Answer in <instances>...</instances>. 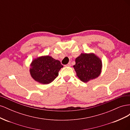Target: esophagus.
<instances>
[{
    "label": "esophagus",
    "instance_id": "esophagus-1",
    "mask_svg": "<svg viewBox=\"0 0 130 130\" xmlns=\"http://www.w3.org/2000/svg\"><path fill=\"white\" fill-rule=\"evenodd\" d=\"M66 67H70L71 66V63H68L67 65L65 66Z\"/></svg>",
    "mask_w": 130,
    "mask_h": 130
}]
</instances>
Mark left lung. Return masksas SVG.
Returning a JSON list of instances; mask_svg holds the SVG:
<instances>
[{
    "label": "left lung",
    "instance_id": "1",
    "mask_svg": "<svg viewBox=\"0 0 130 130\" xmlns=\"http://www.w3.org/2000/svg\"><path fill=\"white\" fill-rule=\"evenodd\" d=\"M73 67L78 78L87 83L100 75L103 63L100 58L93 53H81L76 58Z\"/></svg>",
    "mask_w": 130,
    "mask_h": 130
}]
</instances>
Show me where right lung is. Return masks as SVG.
Wrapping results in <instances>:
<instances>
[{
	"label": "right lung",
	"mask_w": 130,
	"mask_h": 130,
	"mask_svg": "<svg viewBox=\"0 0 130 130\" xmlns=\"http://www.w3.org/2000/svg\"><path fill=\"white\" fill-rule=\"evenodd\" d=\"M63 67L60 61L50 56L44 55L33 59L29 71L35 81L47 85L55 79L58 75V72Z\"/></svg>",
	"instance_id": "1"
}]
</instances>
